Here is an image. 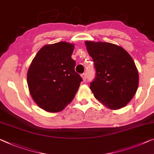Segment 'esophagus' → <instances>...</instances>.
I'll list each match as a JSON object with an SVG mask.
<instances>
[{
  "label": "esophagus",
  "instance_id": "1",
  "mask_svg": "<svg viewBox=\"0 0 154 154\" xmlns=\"http://www.w3.org/2000/svg\"><path fill=\"white\" fill-rule=\"evenodd\" d=\"M81 77H82V80H83V81H85V80H86L87 75H86V74H85V73H83V74H81Z\"/></svg>",
  "mask_w": 154,
  "mask_h": 154
}]
</instances>
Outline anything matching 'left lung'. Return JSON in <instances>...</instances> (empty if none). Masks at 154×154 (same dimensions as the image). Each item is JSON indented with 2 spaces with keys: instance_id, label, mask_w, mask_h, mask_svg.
Segmentation results:
<instances>
[{
  "instance_id": "1",
  "label": "left lung",
  "mask_w": 154,
  "mask_h": 154,
  "mask_svg": "<svg viewBox=\"0 0 154 154\" xmlns=\"http://www.w3.org/2000/svg\"><path fill=\"white\" fill-rule=\"evenodd\" d=\"M96 77L90 84L94 96L110 109L125 107L136 93L139 75L131 56L122 47L105 42H85Z\"/></svg>"
}]
</instances>
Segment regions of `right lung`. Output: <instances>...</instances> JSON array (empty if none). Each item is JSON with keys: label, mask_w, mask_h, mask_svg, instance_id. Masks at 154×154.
<instances>
[{"label": "right lung", "mask_w": 154, "mask_h": 154, "mask_svg": "<svg viewBox=\"0 0 154 154\" xmlns=\"http://www.w3.org/2000/svg\"><path fill=\"white\" fill-rule=\"evenodd\" d=\"M74 49V45L67 42L46 45L31 63L27 74L30 95L46 112L63 111L79 88L82 78L75 72Z\"/></svg>", "instance_id": "1"}]
</instances>
